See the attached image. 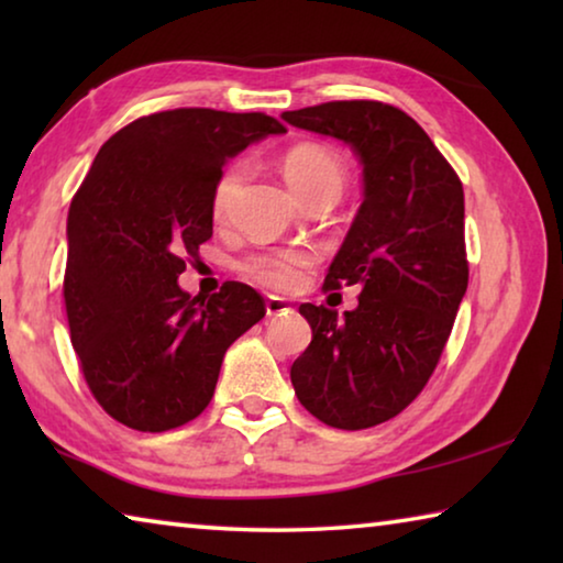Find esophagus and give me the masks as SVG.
<instances>
[{"instance_id":"obj_1","label":"esophagus","mask_w":563,"mask_h":563,"mask_svg":"<svg viewBox=\"0 0 563 563\" xmlns=\"http://www.w3.org/2000/svg\"><path fill=\"white\" fill-rule=\"evenodd\" d=\"M265 312H268V318H278V316H288V312H292V308L288 300L271 295V298L265 300Z\"/></svg>"}]
</instances>
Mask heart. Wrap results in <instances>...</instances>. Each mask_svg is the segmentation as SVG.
I'll use <instances>...</instances> for the list:
<instances>
[{
	"label": "heart",
	"mask_w": 563,
	"mask_h": 563,
	"mask_svg": "<svg viewBox=\"0 0 563 563\" xmlns=\"http://www.w3.org/2000/svg\"><path fill=\"white\" fill-rule=\"evenodd\" d=\"M280 170L300 201H308L312 196H332L338 201L347 180L342 161L330 148L318 144H298L285 151L280 158ZM241 178L243 164H238V161L228 164L218 174L211 190V213L216 218L225 213ZM312 265H316V253L305 251V247H271V251H261L243 258L241 273L253 283L263 285V288L290 292L300 288L305 283V273Z\"/></svg>",
	"instance_id": "heart-1"
}]
</instances>
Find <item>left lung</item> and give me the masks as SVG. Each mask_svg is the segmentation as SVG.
I'll return each instance as SVG.
<instances>
[{
    "mask_svg": "<svg viewBox=\"0 0 563 563\" xmlns=\"http://www.w3.org/2000/svg\"><path fill=\"white\" fill-rule=\"evenodd\" d=\"M332 136L362 164V206L325 275L360 285L355 310L302 302L308 350L292 362L300 405L338 430H367L422 393L470 283L462 180L415 119L383 101L283 111Z\"/></svg>",
    "mask_w": 563,
    "mask_h": 563,
    "instance_id": "left-lung-1",
    "label": "left lung"
}]
</instances>
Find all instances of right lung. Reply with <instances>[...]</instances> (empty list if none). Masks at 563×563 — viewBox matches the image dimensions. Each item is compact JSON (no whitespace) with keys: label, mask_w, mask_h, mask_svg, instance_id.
I'll list each match as a JSON object with an SVG mask.
<instances>
[{"label":"right lung","mask_w":563,"mask_h":563,"mask_svg":"<svg viewBox=\"0 0 563 563\" xmlns=\"http://www.w3.org/2000/svg\"><path fill=\"white\" fill-rule=\"evenodd\" d=\"M285 126L265 113L174 109L99 148L76 190L64 302L91 395L117 422L166 432L203 412L223 355L265 316L251 285L190 298L178 275L213 235L225 161Z\"/></svg>","instance_id":"obj_1"}]
</instances>
